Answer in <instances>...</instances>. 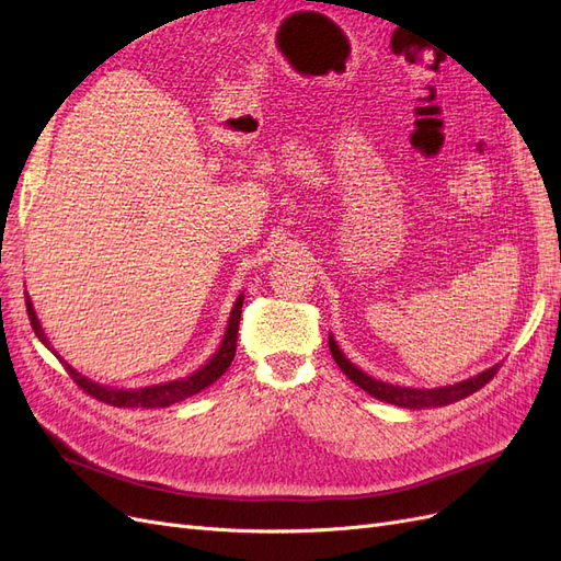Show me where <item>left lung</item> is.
Returning <instances> with one entry per match:
<instances>
[{
	"label": "left lung",
	"mask_w": 561,
	"mask_h": 561,
	"mask_svg": "<svg viewBox=\"0 0 561 561\" xmlns=\"http://www.w3.org/2000/svg\"><path fill=\"white\" fill-rule=\"evenodd\" d=\"M330 353H332L334 363L342 367L344 375L355 386H360L363 390H367L371 398L390 402V404H398V407H407V410H423V407H445V404L463 400V398L472 396L474 390H480L484 383L494 379V375L501 367V365H494V367L480 371L478 377H470V379H466L461 383H454V386L407 388V386H393V383H386V381H379V379H371L369 375H365V371L355 367L342 353V348L336 346L334 336H330Z\"/></svg>",
	"instance_id": "8db88e82"
}]
</instances>
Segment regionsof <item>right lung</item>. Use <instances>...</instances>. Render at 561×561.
<instances>
[{"label": "right lung", "mask_w": 561, "mask_h": 561, "mask_svg": "<svg viewBox=\"0 0 561 561\" xmlns=\"http://www.w3.org/2000/svg\"><path fill=\"white\" fill-rule=\"evenodd\" d=\"M25 304H27V316H30V325L32 330H35V334L39 336V342L50 348L48 344V336L44 334L39 320H37V313L35 309H32V301L30 297H25ZM241 307H243V295H239V299H236L233 309H231V316H229V322H227V332H225V339L222 344H219V348L215 351L213 358L198 367L194 375L184 377V379H175V381H168V383H157V386H145V388H112V386H103V383H95L87 377H81L79 371L75 367L67 365L60 355V363H65V369L67 375H70L75 379V383L87 390V393L100 402L105 404H114V407H147V410H151V407H171L184 398H192L196 396L198 390L208 388L210 383H215L219 377L225 375V371L229 369L233 355H236V336H239V322H241ZM56 353V351H54Z\"/></svg>", "instance_id": "right-lung-1"}]
</instances>
